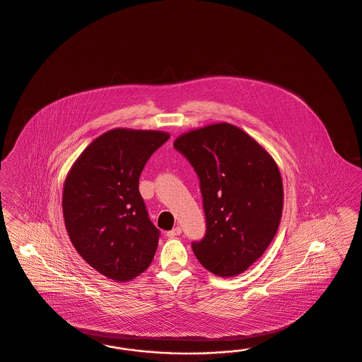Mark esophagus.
Instances as JSON below:
<instances>
[{
  "label": "esophagus",
  "mask_w": 362,
  "mask_h": 362,
  "mask_svg": "<svg viewBox=\"0 0 362 362\" xmlns=\"http://www.w3.org/2000/svg\"><path fill=\"white\" fill-rule=\"evenodd\" d=\"M180 234H182V228H180L179 226H176L173 230H170V231L167 233V237L175 238L177 237V235H180Z\"/></svg>",
  "instance_id": "obj_1"
}]
</instances>
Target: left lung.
Instances as JSON below:
<instances>
[{"mask_svg": "<svg viewBox=\"0 0 362 362\" xmlns=\"http://www.w3.org/2000/svg\"><path fill=\"white\" fill-rule=\"evenodd\" d=\"M199 177L206 234L191 243L212 274L234 276L262 257L281 222L284 186L274 159L228 123L194 129L175 140Z\"/></svg>", "mask_w": 362, "mask_h": 362, "instance_id": "left-lung-1", "label": "left lung"}]
</instances>
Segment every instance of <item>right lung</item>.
<instances>
[{
	"mask_svg": "<svg viewBox=\"0 0 362 362\" xmlns=\"http://www.w3.org/2000/svg\"><path fill=\"white\" fill-rule=\"evenodd\" d=\"M170 135L116 128L95 139L65 179V227L100 274L125 282L150 266L160 231L148 218L139 177Z\"/></svg>",
	"mask_w": 362,
	"mask_h": 362,
	"instance_id": "1",
	"label": "right lung"
}]
</instances>
